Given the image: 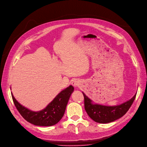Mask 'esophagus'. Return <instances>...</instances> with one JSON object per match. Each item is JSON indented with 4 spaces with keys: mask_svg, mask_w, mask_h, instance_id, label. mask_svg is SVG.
<instances>
[{
    "mask_svg": "<svg viewBox=\"0 0 147 147\" xmlns=\"http://www.w3.org/2000/svg\"><path fill=\"white\" fill-rule=\"evenodd\" d=\"M72 85L76 87V86H78L79 85V84H78V82H76H76H73Z\"/></svg>",
    "mask_w": 147,
    "mask_h": 147,
    "instance_id": "esophagus-1",
    "label": "esophagus"
}]
</instances>
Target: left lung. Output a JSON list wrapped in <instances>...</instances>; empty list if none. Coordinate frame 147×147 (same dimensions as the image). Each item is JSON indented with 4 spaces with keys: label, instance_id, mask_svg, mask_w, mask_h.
<instances>
[{
    "label": "left lung",
    "instance_id": "8db88e82",
    "mask_svg": "<svg viewBox=\"0 0 147 147\" xmlns=\"http://www.w3.org/2000/svg\"><path fill=\"white\" fill-rule=\"evenodd\" d=\"M85 110L91 119L96 122L107 123L121 118L129 109L136 98V94L132 98L123 104L114 107L104 106L92 104V101L84 93Z\"/></svg>",
    "mask_w": 147,
    "mask_h": 147
}]
</instances>
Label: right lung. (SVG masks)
Segmentation results:
<instances>
[{
	"instance_id": "right-lung-1",
	"label": "right lung",
	"mask_w": 147,
	"mask_h": 147,
	"mask_svg": "<svg viewBox=\"0 0 147 147\" xmlns=\"http://www.w3.org/2000/svg\"><path fill=\"white\" fill-rule=\"evenodd\" d=\"M74 91V87H69L61 91L45 109L34 112L21 105L16 100L12 93V99L17 110L26 121L37 126H52L58 123L62 118L69 97Z\"/></svg>"
}]
</instances>
